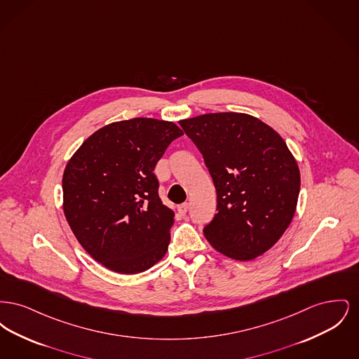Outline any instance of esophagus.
Returning <instances> with one entry per match:
<instances>
[{
	"label": "esophagus",
	"mask_w": 359,
	"mask_h": 359,
	"mask_svg": "<svg viewBox=\"0 0 359 359\" xmlns=\"http://www.w3.org/2000/svg\"><path fill=\"white\" fill-rule=\"evenodd\" d=\"M177 211H179L182 215H186L188 211V203H183V205H177Z\"/></svg>",
	"instance_id": "obj_1"
}]
</instances>
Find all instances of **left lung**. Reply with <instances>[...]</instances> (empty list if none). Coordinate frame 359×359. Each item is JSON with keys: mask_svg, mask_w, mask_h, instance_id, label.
I'll return each instance as SVG.
<instances>
[{"mask_svg": "<svg viewBox=\"0 0 359 359\" xmlns=\"http://www.w3.org/2000/svg\"><path fill=\"white\" fill-rule=\"evenodd\" d=\"M217 189V214L203 229L224 256L249 261L284 234L294 215L300 171L285 141L242 113H210L179 121Z\"/></svg>", "mask_w": 359, "mask_h": 359, "instance_id": "1", "label": "left lung"}]
</instances>
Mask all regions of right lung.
<instances>
[{"mask_svg":"<svg viewBox=\"0 0 359 359\" xmlns=\"http://www.w3.org/2000/svg\"><path fill=\"white\" fill-rule=\"evenodd\" d=\"M183 130L133 118L93 133L63 173V210L86 252L107 269L141 273L167 253L173 211L158 196L157 161Z\"/></svg>","mask_w":359,"mask_h":359,"instance_id":"right-lung-1","label":"right lung"}]
</instances>
